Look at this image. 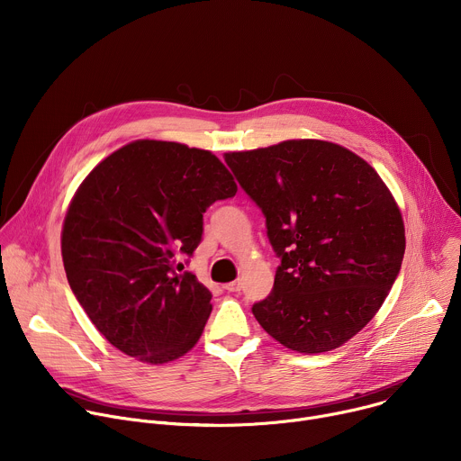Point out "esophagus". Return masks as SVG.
I'll return each instance as SVG.
<instances>
[{
    "label": "esophagus",
    "instance_id": "obj_1",
    "mask_svg": "<svg viewBox=\"0 0 461 461\" xmlns=\"http://www.w3.org/2000/svg\"><path fill=\"white\" fill-rule=\"evenodd\" d=\"M224 290H228V292H231V294H237V292H240V283H239V281L228 283V285H224Z\"/></svg>",
    "mask_w": 461,
    "mask_h": 461
}]
</instances>
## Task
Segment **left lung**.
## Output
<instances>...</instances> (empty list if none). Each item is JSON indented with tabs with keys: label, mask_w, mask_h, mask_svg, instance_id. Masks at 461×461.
Here are the masks:
<instances>
[{
	"label": "left lung",
	"mask_w": 461,
	"mask_h": 461,
	"mask_svg": "<svg viewBox=\"0 0 461 461\" xmlns=\"http://www.w3.org/2000/svg\"><path fill=\"white\" fill-rule=\"evenodd\" d=\"M267 217L281 265L258 324L301 354L334 350L377 313L405 253L400 208L375 169L343 146L286 140L226 153Z\"/></svg>",
	"instance_id": "left-lung-1"
}]
</instances>
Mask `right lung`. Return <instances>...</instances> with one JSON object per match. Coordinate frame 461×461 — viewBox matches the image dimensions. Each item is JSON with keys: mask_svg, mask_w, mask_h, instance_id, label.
<instances>
[{"mask_svg": "<svg viewBox=\"0 0 461 461\" xmlns=\"http://www.w3.org/2000/svg\"><path fill=\"white\" fill-rule=\"evenodd\" d=\"M237 193L210 151L137 140L80 184L61 230L69 286L120 352L144 363L178 359L199 341L212 292L176 257L203 240V217Z\"/></svg>", "mask_w": 461, "mask_h": 461, "instance_id": "add662e5", "label": "right lung"}]
</instances>
